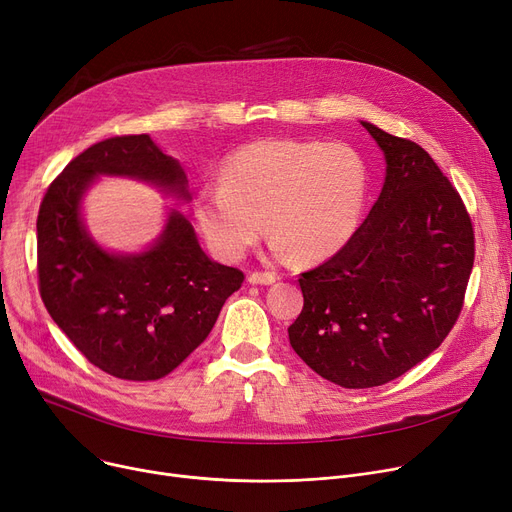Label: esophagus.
<instances>
[{
	"label": "esophagus",
	"instance_id": "esophagus-1",
	"mask_svg": "<svg viewBox=\"0 0 512 512\" xmlns=\"http://www.w3.org/2000/svg\"><path fill=\"white\" fill-rule=\"evenodd\" d=\"M276 280H278V276L274 272H253V274H249V284H265V286H270Z\"/></svg>",
	"mask_w": 512,
	"mask_h": 512
}]
</instances>
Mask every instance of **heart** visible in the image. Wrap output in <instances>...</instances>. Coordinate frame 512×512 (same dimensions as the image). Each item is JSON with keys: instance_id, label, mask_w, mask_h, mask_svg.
I'll list each match as a JSON object with an SVG mask.
<instances>
[{"instance_id": "obj_1", "label": "heart", "mask_w": 512, "mask_h": 512, "mask_svg": "<svg viewBox=\"0 0 512 512\" xmlns=\"http://www.w3.org/2000/svg\"><path fill=\"white\" fill-rule=\"evenodd\" d=\"M369 193V166L353 145L265 139L230 153L220 186H203L195 220L209 249L238 261L265 224L280 255L319 261L355 234Z\"/></svg>"}]
</instances>
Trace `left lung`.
<instances>
[{
  "label": "left lung",
  "instance_id": "1",
  "mask_svg": "<svg viewBox=\"0 0 512 512\" xmlns=\"http://www.w3.org/2000/svg\"><path fill=\"white\" fill-rule=\"evenodd\" d=\"M386 157L378 201L351 240L301 274L290 344L342 388L388 384L432 355L463 309L475 240L461 195L429 153L361 122Z\"/></svg>",
  "mask_w": 512,
  "mask_h": 512
}]
</instances>
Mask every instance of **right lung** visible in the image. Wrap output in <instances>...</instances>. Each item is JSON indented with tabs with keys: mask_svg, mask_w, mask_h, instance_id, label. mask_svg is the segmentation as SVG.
I'll return each instance as SVG.
<instances>
[{
	"mask_svg": "<svg viewBox=\"0 0 512 512\" xmlns=\"http://www.w3.org/2000/svg\"><path fill=\"white\" fill-rule=\"evenodd\" d=\"M97 176H126L188 201L180 161L149 134L91 145L53 180L37 218L39 292L58 328L95 367L130 382L159 380L209 336L245 274L211 261L186 215L172 209L141 253H110L83 224Z\"/></svg>",
	"mask_w": 512,
	"mask_h": 512,
	"instance_id": "obj_1",
	"label": "right lung"
}]
</instances>
